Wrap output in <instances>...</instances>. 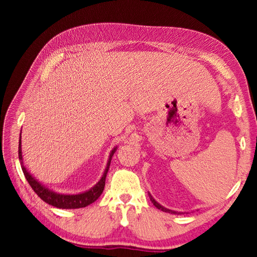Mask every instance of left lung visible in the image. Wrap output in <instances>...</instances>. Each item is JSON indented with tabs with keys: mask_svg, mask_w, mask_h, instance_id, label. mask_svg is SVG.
Segmentation results:
<instances>
[{
	"mask_svg": "<svg viewBox=\"0 0 257 257\" xmlns=\"http://www.w3.org/2000/svg\"><path fill=\"white\" fill-rule=\"evenodd\" d=\"M149 198H150V201L152 202V203H154V205L157 207V209H159V210H161L163 212H167V213H171V214H182V212H177V211L167 209V207L162 206L160 203H158V202L154 198H152V195L150 193H149Z\"/></svg>",
	"mask_w": 257,
	"mask_h": 257,
	"instance_id": "left-lung-1",
	"label": "left lung"
}]
</instances>
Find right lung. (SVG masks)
Masks as SVG:
<instances>
[{
	"label": "right lung",
	"instance_id": "1",
	"mask_svg": "<svg viewBox=\"0 0 257 257\" xmlns=\"http://www.w3.org/2000/svg\"><path fill=\"white\" fill-rule=\"evenodd\" d=\"M116 150H117V147H114V148L110 151L105 171H103L99 181H98L94 187L90 188L89 190L84 191V192L81 193L66 194V193H58V192H55V191L48 189L44 184L38 181L35 177H33V174H31L30 171L27 170L26 167L24 166L23 156H22L21 134H20V141H19V159L21 162L22 170H23V173L27 180V182L30 183L32 189L34 190V192L40 196L43 201H45L46 203L51 204L53 206L58 207V209H79V207H85L87 205L94 203V202L99 198L102 193L103 188H105L107 172L109 170V166H110L111 158L114 152H116Z\"/></svg>",
	"mask_w": 257,
	"mask_h": 257
}]
</instances>
